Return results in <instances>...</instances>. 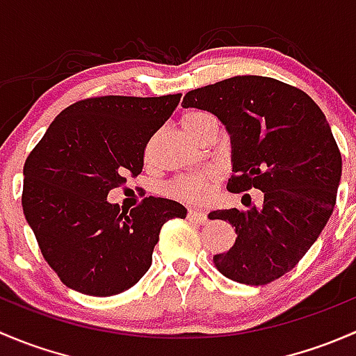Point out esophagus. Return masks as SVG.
Returning <instances> with one entry per match:
<instances>
[{
  "instance_id": "1",
  "label": "esophagus",
  "mask_w": 356,
  "mask_h": 356,
  "mask_svg": "<svg viewBox=\"0 0 356 356\" xmlns=\"http://www.w3.org/2000/svg\"><path fill=\"white\" fill-rule=\"evenodd\" d=\"M188 217H189V220L196 222V224H201V225L207 224V222H208V215H207V211L198 210V208H189Z\"/></svg>"
}]
</instances>
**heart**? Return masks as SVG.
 I'll return each mask as SVG.
<instances>
[{
	"instance_id": "obj_1",
	"label": "heart",
	"mask_w": 356,
	"mask_h": 356,
	"mask_svg": "<svg viewBox=\"0 0 356 356\" xmlns=\"http://www.w3.org/2000/svg\"><path fill=\"white\" fill-rule=\"evenodd\" d=\"M213 118L211 115L204 113V111H188L182 117L181 124L188 134H191L195 129H198L203 122ZM217 172L215 170H204L198 172V174H188L177 177L175 181H172L167 186V193L174 198L184 200V201H193V203H198L203 201L208 195V186H210L211 179L215 177Z\"/></svg>"
}]
</instances>
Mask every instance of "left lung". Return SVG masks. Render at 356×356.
<instances>
[{
    "instance_id": "obj_1",
    "label": "left lung",
    "mask_w": 356,
    "mask_h": 356,
    "mask_svg": "<svg viewBox=\"0 0 356 356\" xmlns=\"http://www.w3.org/2000/svg\"><path fill=\"white\" fill-rule=\"evenodd\" d=\"M182 106L210 111L227 131L229 191H261L258 204L245 195V208L210 213L236 227L215 267L241 284H268L294 268L332 215L343 163L331 125L307 92L260 75L189 91Z\"/></svg>"
}]
</instances>
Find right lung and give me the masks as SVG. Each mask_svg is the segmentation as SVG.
<instances>
[{
	"label": "right lung",
	"mask_w": 356,
	"mask_h": 356,
	"mask_svg": "<svg viewBox=\"0 0 356 356\" xmlns=\"http://www.w3.org/2000/svg\"><path fill=\"white\" fill-rule=\"evenodd\" d=\"M182 95L102 96L65 108L24 165L22 207L41 253L67 288L113 296L152 265L161 225L186 218L181 203L149 196L131 211L110 189L141 174L145 148Z\"/></svg>",
	"instance_id": "add662e5"
}]
</instances>
